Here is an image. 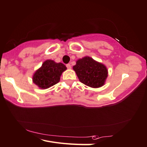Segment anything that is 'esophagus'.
I'll list each match as a JSON object with an SVG mask.
<instances>
[{
    "label": "esophagus",
    "instance_id": "obj_1",
    "mask_svg": "<svg viewBox=\"0 0 147 147\" xmlns=\"http://www.w3.org/2000/svg\"><path fill=\"white\" fill-rule=\"evenodd\" d=\"M66 67H67V69H70L71 68V65L69 64V63H68V64H67L66 65Z\"/></svg>",
    "mask_w": 147,
    "mask_h": 147
}]
</instances>
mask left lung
Returning <instances> with one entry per match:
<instances>
[{
    "instance_id": "left-lung-1",
    "label": "left lung",
    "mask_w": 147,
    "mask_h": 147,
    "mask_svg": "<svg viewBox=\"0 0 147 147\" xmlns=\"http://www.w3.org/2000/svg\"><path fill=\"white\" fill-rule=\"evenodd\" d=\"M73 69L80 82L92 88L102 87L108 76L107 67L87 56L77 60Z\"/></svg>"
}]
</instances>
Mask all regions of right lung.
Instances as JSON below:
<instances>
[{
    "label": "right lung",
    "instance_id": "right-lung-1",
    "mask_svg": "<svg viewBox=\"0 0 147 147\" xmlns=\"http://www.w3.org/2000/svg\"><path fill=\"white\" fill-rule=\"evenodd\" d=\"M66 69V66L62 63L47 60L34 72L32 78L33 82L39 89H48L60 82L61 75Z\"/></svg>",
    "mask_w": 147,
    "mask_h": 147
}]
</instances>
